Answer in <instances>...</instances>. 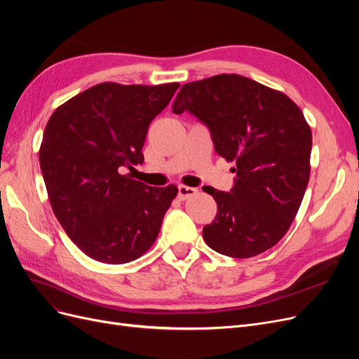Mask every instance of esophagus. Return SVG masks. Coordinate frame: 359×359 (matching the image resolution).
<instances>
[{
	"label": "esophagus",
	"instance_id": "34e87169",
	"mask_svg": "<svg viewBox=\"0 0 359 359\" xmlns=\"http://www.w3.org/2000/svg\"><path fill=\"white\" fill-rule=\"evenodd\" d=\"M196 193H198V190L193 189V187L182 186V184H181V186H178V199L180 201H186V199L194 196Z\"/></svg>",
	"mask_w": 359,
	"mask_h": 359
}]
</instances>
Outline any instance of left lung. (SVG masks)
<instances>
[{"mask_svg": "<svg viewBox=\"0 0 359 359\" xmlns=\"http://www.w3.org/2000/svg\"><path fill=\"white\" fill-rule=\"evenodd\" d=\"M175 114L191 112L208 126L217 154L235 161L231 191L217 202L203 240L222 255L247 259L286 235L310 180L311 128L297 103L241 74L184 83Z\"/></svg>", "mask_w": 359, "mask_h": 359, "instance_id": "left-lung-1", "label": "left lung"}]
</instances>
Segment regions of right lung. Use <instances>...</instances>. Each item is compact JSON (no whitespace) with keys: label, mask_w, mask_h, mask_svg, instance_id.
Listing matches in <instances>:
<instances>
[{"label":"right lung","mask_w":359,"mask_h":359,"mask_svg":"<svg viewBox=\"0 0 359 359\" xmlns=\"http://www.w3.org/2000/svg\"><path fill=\"white\" fill-rule=\"evenodd\" d=\"M178 86L103 82L49 118L39 158L52 211L94 260L132 262L157 240L178 189L145 186L124 170L144 163L148 127Z\"/></svg>","instance_id":"right-lung-1"}]
</instances>
